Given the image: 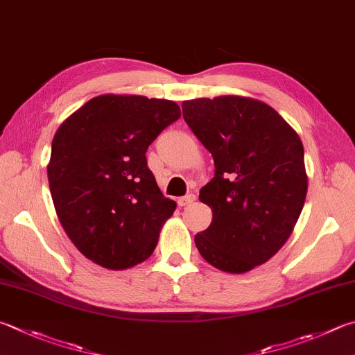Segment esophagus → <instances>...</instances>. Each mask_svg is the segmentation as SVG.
<instances>
[{
	"label": "esophagus",
	"instance_id": "obj_1",
	"mask_svg": "<svg viewBox=\"0 0 355 355\" xmlns=\"http://www.w3.org/2000/svg\"><path fill=\"white\" fill-rule=\"evenodd\" d=\"M195 199H196V196H195V195H187V196H182V198H179V199H178V205H179V207L190 205Z\"/></svg>",
	"mask_w": 355,
	"mask_h": 355
}]
</instances>
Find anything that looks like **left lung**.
<instances>
[{"label": "left lung", "mask_w": 355, "mask_h": 355, "mask_svg": "<svg viewBox=\"0 0 355 355\" xmlns=\"http://www.w3.org/2000/svg\"><path fill=\"white\" fill-rule=\"evenodd\" d=\"M184 120L211 153L215 176L199 191L213 211L195 243L219 270L244 273L269 261L303 210L304 150L292 126L255 98L185 100Z\"/></svg>", "instance_id": "1"}]
</instances>
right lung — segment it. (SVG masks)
Here are the masks:
<instances>
[{
  "label": "right lung",
  "mask_w": 355,
  "mask_h": 355,
  "mask_svg": "<svg viewBox=\"0 0 355 355\" xmlns=\"http://www.w3.org/2000/svg\"><path fill=\"white\" fill-rule=\"evenodd\" d=\"M180 117L171 100L105 94L91 98L52 140L48 179L60 224L83 255L123 270L156 249L176 209L145 153Z\"/></svg>",
  "instance_id": "right-lung-1"
}]
</instances>
